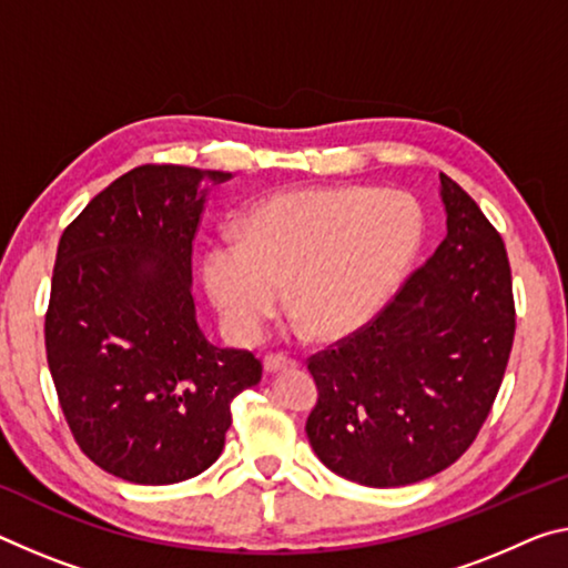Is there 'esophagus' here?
Listing matches in <instances>:
<instances>
[{
    "label": "esophagus",
    "mask_w": 568,
    "mask_h": 568,
    "mask_svg": "<svg viewBox=\"0 0 568 568\" xmlns=\"http://www.w3.org/2000/svg\"><path fill=\"white\" fill-rule=\"evenodd\" d=\"M263 364H265V372H283V368H295V366H298V358L285 356V354H267L263 358Z\"/></svg>",
    "instance_id": "34e87169"
}]
</instances>
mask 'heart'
<instances>
[{
    "label": "heart",
    "instance_id": "heart-1",
    "mask_svg": "<svg viewBox=\"0 0 568 568\" xmlns=\"http://www.w3.org/2000/svg\"><path fill=\"white\" fill-rule=\"evenodd\" d=\"M425 235L409 194L368 186L293 189L255 204L242 235L204 252V283L224 326L257 341L281 308L313 336L362 328L397 291Z\"/></svg>",
    "mask_w": 568,
    "mask_h": 568
}]
</instances>
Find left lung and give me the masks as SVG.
Segmentation results:
<instances>
[{"label": "left lung", "instance_id": "obj_1", "mask_svg": "<svg viewBox=\"0 0 568 568\" xmlns=\"http://www.w3.org/2000/svg\"><path fill=\"white\" fill-rule=\"evenodd\" d=\"M447 235L392 301L308 356L318 402L305 435L321 463L368 488H399L460 460L506 374L516 303L500 232L439 174Z\"/></svg>", "mask_w": 568, "mask_h": 568}]
</instances>
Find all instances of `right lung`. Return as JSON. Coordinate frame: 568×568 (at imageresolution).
<instances>
[{
  "label": "right lung",
  "instance_id": "1",
  "mask_svg": "<svg viewBox=\"0 0 568 568\" xmlns=\"http://www.w3.org/2000/svg\"><path fill=\"white\" fill-rule=\"evenodd\" d=\"M227 171L143 164L62 232L44 348L60 409L101 470L171 485L222 455L232 399L257 384L252 351L217 348L194 318L192 250Z\"/></svg>",
  "mask_w": 568,
  "mask_h": 568
}]
</instances>
